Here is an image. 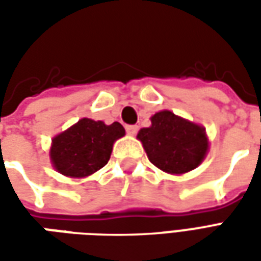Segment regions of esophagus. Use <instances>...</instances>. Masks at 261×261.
Listing matches in <instances>:
<instances>
[{"label":"esophagus","instance_id":"esophagus-1","mask_svg":"<svg viewBox=\"0 0 261 261\" xmlns=\"http://www.w3.org/2000/svg\"><path fill=\"white\" fill-rule=\"evenodd\" d=\"M125 131H127L128 136H136L137 131H138V127H137V125H127V127H125Z\"/></svg>","mask_w":261,"mask_h":261}]
</instances>
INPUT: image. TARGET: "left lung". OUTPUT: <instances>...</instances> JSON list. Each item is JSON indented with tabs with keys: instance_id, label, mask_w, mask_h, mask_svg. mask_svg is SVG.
<instances>
[{
	"instance_id": "1",
	"label": "left lung",
	"mask_w": 261,
	"mask_h": 261,
	"mask_svg": "<svg viewBox=\"0 0 261 261\" xmlns=\"http://www.w3.org/2000/svg\"><path fill=\"white\" fill-rule=\"evenodd\" d=\"M137 138L151 164L169 175H185L196 169L210 149L205 128L170 110L153 114L151 125L138 131Z\"/></svg>"
}]
</instances>
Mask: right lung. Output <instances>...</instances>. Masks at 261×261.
Segmentation results:
<instances>
[{"label":"right lung","mask_w":261,"mask_h":261,"mask_svg":"<svg viewBox=\"0 0 261 261\" xmlns=\"http://www.w3.org/2000/svg\"><path fill=\"white\" fill-rule=\"evenodd\" d=\"M124 136V127L117 121L108 125L84 117L51 140L50 161L67 177H88L108 164L113 144Z\"/></svg>","instance_id":"1"}]
</instances>
